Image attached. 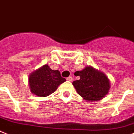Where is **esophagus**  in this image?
Segmentation results:
<instances>
[{
  "label": "esophagus",
  "mask_w": 134,
  "mask_h": 134,
  "mask_svg": "<svg viewBox=\"0 0 134 134\" xmlns=\"http://www.w3.org/2000/svg\"><path fill=\"white\" fill-rule=\"evenodd\" d=\"M67 80L69 81H72V80H73V77H72L71 76H69V77H68L67 78Z\"/></svg>",
  "instance_id": "34e87169"
}]
</instances>
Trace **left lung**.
Here are the masks:
<instances>
[{"label": "left lung", "instance_id": "left-lung-1", "mask_svg": "<svg viewBox=\"0 0 134 134\" xmlns=\"http://www.w3.org/2000/svg\"><path fill=\"white\" fill-rule=\"evenodd\" d=\"M75 75L79 76L80 79L73 82V86L78 94L88 102L102 99L108 94L110 88L109 79L93 67H85L82 71H76Z\"/></svg>", "mask_w": 134, "mask_h": 134}]
</instances>
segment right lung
Wrapping results in <instances>:
<instances>
[{
	"label": "right lung",
	"mask_w": 134,
	"mask_h": 134,
	"mask_svg": "<svg viewBox=\"0 0 134 134\" xmlns=\"http://www.w3.org/2000/svg\"><path fill=\"white\" fill-rule=\"evenodd\" d=\"M65 81L59 71H54L47 65L31 73L29 78L31 92L39 97H46L53 93Z\"/></svg>",
	"instance_id": "obj_1"
}]
</instances>
